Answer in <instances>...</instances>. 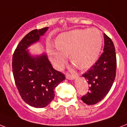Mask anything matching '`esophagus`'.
Returning <instances> with one entry per match:
<instances>
[{
  "instance_id": "esophagus-1",
  "label": "esophagus",
  "mask_w": 127,
  "mask_h": 127,
  "mask_svg": "<svg viewBox=\"0 0 127 127\" xmlns=\"http://www.w3.org/2000/svg\"><path fill=\"white\" fill-rule=\"evenodd\" d=\"M66 78L68 79V80H74L76 78V75H74V74H70L68 73H66Z\"/></svg>"
}]
</instances>
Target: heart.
Returning <instances> with one entry per match:
<instances>
[{
	"instance_id": "obj_1",
	"label": "heart",
	"mask_w": 127,
	"mask_h": 127,
	"mask_svg": "<svg viewBox=\"0 0 127 127\" xmlns=\"http://www.w3.org/2000/svg\"><path fill=\"white\" fill-rule=\"evenodd\" d=\"M102 45V34L96 28L76 29L63 33L49 54L56 68H61L70 53V59L81 69L91 66L97 60Z\"/></svg>"
}]
</instances>
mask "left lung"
<instances>
[{"mask_svg":"<svg viewBox=\"0 0 127 127\" xmlns=\"http://www.w3.org/2000/svg\"><path fill=\"white\" fill-rule=\"evenodd\" d=\"M104 52L95 64L82 74L89 85V91L81 99L87 105L95 104L110 91L116 76L117 59L112 39L104 34Z\"/></svg>","mask_w":127,"mask_h":127,"instance_id":"1","label":"left lung"}]
</instances>
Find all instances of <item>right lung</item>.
Instances as JSON below:
<instances>
[{"instance_id": "right-lung-1", "label": "right lung", "mask_w": 127, "mask_h": 127, "mask_svg": "<svg viewBox=\"0 0 127 127\" xmlns=\"http://www.w3.org/2000/svg\"><path fill=\"white\" fill-rule=\"evenodd\" d=\"M47 29L48 27L34 29L25 35L12 59L13 78L19 95L27 104L35 108L49 104L55 97V87L65 79L63 73L53 68L46 55L32 57L26 51Z\"/></svg>"}]
</instances>
